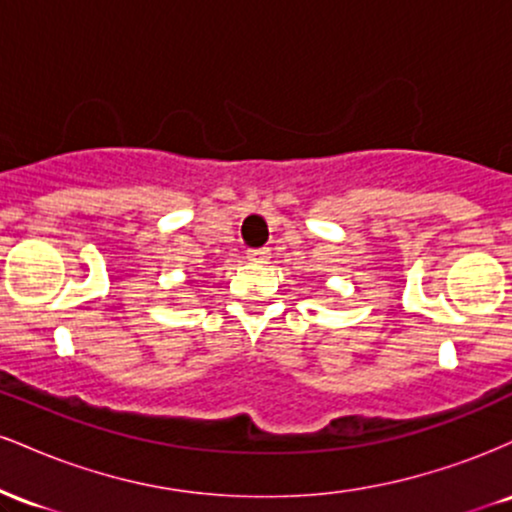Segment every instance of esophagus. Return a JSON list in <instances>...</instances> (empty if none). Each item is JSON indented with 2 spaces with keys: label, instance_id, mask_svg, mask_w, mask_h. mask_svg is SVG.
<instances>
[{
  "label": "esophagus",
  "instance_id": "obj_1",
  "mask_svg": "<svg viewBox=\"0 0 512 512\" xmlns=\"http://www.w3.org/2000/svg\"><path fill=\"white\" fill-rule=\"evenodd\" d=\"M269 255H272V252H269V248L250 250V252H248V260H250V262H257V264H267V262H269Z\"/></svg>",
  "mask_w": 512,
  "mask_h": 512
}]
</instances>
